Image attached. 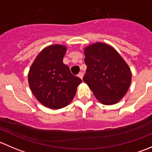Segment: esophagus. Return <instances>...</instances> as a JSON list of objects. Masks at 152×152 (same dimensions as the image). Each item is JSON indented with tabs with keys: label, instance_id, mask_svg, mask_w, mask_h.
I'll list each match as a JSON object with an SVG mask.
<instances>
[{
	"label": "esophagus",
	"instance_id": "obj_1",
	"mask_svg": "<svg viewBox=\"0 0 152 152\" xmlns=\"http://www.w3.org/2000/svg\"><path fill=\"white\" fill-rule=\"evenodd\" d=\"M78 76H79V77L80 78V79H82V78H83V76H84V73H83V72H79V74H78Z\"/></svg>",
	"mask_w": 152,
	"mask_h": 152
}]
</instances>
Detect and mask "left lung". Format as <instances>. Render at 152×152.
Returning <instances> with one entry per match:
<instances>
[{"label": "left lung", "instance_id": "8db88e82", "mask_svg": "<svg viewBox=\"0 0 152 152\" xmlns=\"http://www.w3.org/2000/svg\"><path fill=\"white\" fill-rule=\"evenodd\" d=\"M87 65L83 81L99 102L113 105L121 100L132 80L129 67L110 45L96 42L84 49Z\"/></svg>", "mask_w": 152, "mask_h": 152}]
</instances>
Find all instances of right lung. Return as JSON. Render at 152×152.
Wrapping results in <instances>:
<instances>
[{"label":"right lung","mask_w":152,"mask_h":152,"mask_svg":"<svg viewBox=\"0 0 152 152\" xmlns=\"http://www.w3.org/2000/svg\"><path fill=\"white\" fill-rule=\"evenodd\" d=\"M66 50V46L57 44L45 48L29 70L31 90L38 102L48 108L58 110L68 105L82 82L63 63Z\"/></svg>","instance_id":"1"}]
</instances>
